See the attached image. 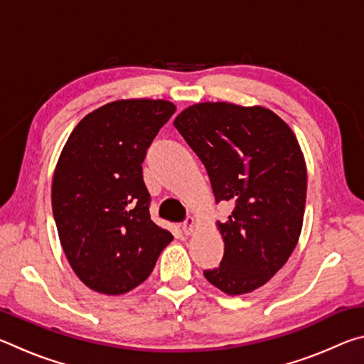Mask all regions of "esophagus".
Here are the masks:
<instances>
[{"instance_id": "esophagus-1", "label": "esophagus", "mask_w": 364, "mask_h": 364, "mask_svg": "<svg viewBox=\"0 0 364 364\" xmlns=\"http://www.w3.org/2000/svg\"><path fill=\"white\" fill-rule=\"evenodd\" d=\"M183 232L186 234V236H189V234H193L194 230H196V221L193 217H188L186 220L183 221Z\"/></svg>"}]
</instances>
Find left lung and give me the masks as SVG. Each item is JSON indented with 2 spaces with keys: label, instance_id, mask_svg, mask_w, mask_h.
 <instances>
[{
  "label": "left lung",
  "instance_id": "obj_1",
  "mask_svg": "<svg viewBox=\"0 0 364 364\" xmlns=\"http://www.w3.org/2000/svg\"><path fill=\"white\" fill-rule=\"evenodd\" d=\"M175 127L210 178L217 199L234 205L218 223L225 254L204 276L230 295L247 294L278 273L297 245L306 199V168L297 138L264 107L202 102Z\"/></svg>",
  "mask_w": 364,
  "mask_h": 364
}]
</instances>
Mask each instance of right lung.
Returning <instances> with one entry per match:
<instances>
[{
	"label": "right lung",
	"mask_w": 364,
	"mask_h": 364,
	"mask_svg": "<svg viewBox=\"0 0 364 364\" xmlns=\"http://www.w3.org/2000/svg\"><path fill=\"white\" fill-rule=\"evenodd\" d=\"M175 110L160 100L109 102L78 123L60 154L54 221L72 269L96 292L139 286L173 239L151 220L141 164Z\"/></svg>",
	"instance_id": "right-lung-1"
}]
</instances>
